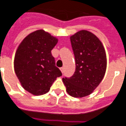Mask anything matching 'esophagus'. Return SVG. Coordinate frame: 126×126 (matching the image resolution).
Here are the masks:
<instances>
[{
    "label": "esophagus",
    "instance_id": "obj_1",
    "mask_svg": "<svg viewBox=\"0 0 126 126\" xmlns=\"http://www.w3.org/2000/svg\"><path fill=\"white\" fill-rule=\"evenodd\" d=\"M60 71H61L62 73H64V68H63V67H62V68H60Z\"/></svg>",
    "mask_w": 126,
    "mask_h": 126
}]
</instances>
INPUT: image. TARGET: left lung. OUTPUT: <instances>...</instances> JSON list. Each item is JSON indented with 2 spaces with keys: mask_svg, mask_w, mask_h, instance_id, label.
<instances>
[{
  "mask_svg": "<svg viewBox=\"0 0 126 126\" xmlns=\"http://www.w3.org/2000/svg\"><path fill=\"white\" fill-rule=\"evenodd\" d=\"M75 71L71 78H62L66 92L72 97L91 94L100 84L106 70V54L99 38L81 30L71 36Z\"/></svg>",
  "mask_w": 126,
  "mask_h": 126,
  "instance_id": "left-lung-1",
  "label": "left lung"
}]
</instances>
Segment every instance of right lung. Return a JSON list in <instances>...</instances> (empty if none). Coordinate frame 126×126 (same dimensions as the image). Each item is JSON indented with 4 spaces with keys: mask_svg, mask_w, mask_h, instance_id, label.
<instances>
[{
    "mask_svg": "<svg viewBox=\"0 0 126 126\" xmlns=\"http://www.w3.org/2000/svg\"><path fill=\"white\" fill-rule=\"evenodd\" d=\"M58 41L40 29L29 34L18 47L14 70L22 86L30 93L41 95L48 93L56 78L62 76L51 54Z\"/></svg>",
    "mask_w": 126,
    "mask_h": 126,
    "instance_id": "right-lung-1",
    "label": "right lung"
}]
</instances>
